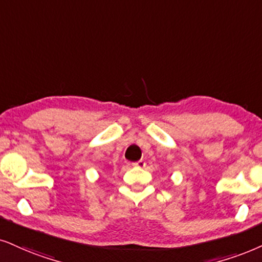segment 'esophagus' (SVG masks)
Listing matches in <instances>:
<instances>
[{"mask_svg":"<svg viewBox=\"0 0 262 262\" xmlns=\"http://www.w3.org/2000/svg\"><path fill=\"white\" fill-rule=\"evenodd\" d=\"M133 165L134 168H144L145 165H146V163H145V161H142V160H140V161H138V162H135V163H133L132 164Z\"/></svg>","mask_w":262,"mask_h":262,"instance_id":"esophagus-1","label":"esophagus"}]
</instances>
